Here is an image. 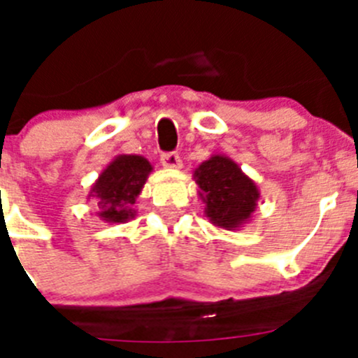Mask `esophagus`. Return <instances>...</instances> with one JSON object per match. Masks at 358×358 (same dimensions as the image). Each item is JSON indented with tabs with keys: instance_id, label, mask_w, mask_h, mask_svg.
I'll return each mask as SVG.
<instances>
[{
	"instance_id": "esophagus-1",
	"label": "esophagus",
	"mask_w": 358,
	"mask_h": 358,
	"mask_svg": "<svg viewBox=\"0 0 358 358\" xmlns=\"http://www.w3.org/2000/svg\"><path fill=\"white\" fill-rule=\"evenodd\" d=\"M161 163H163L164 169H181V157L176 152H169V154H163L161 156Z\"/></svg>"
}]
</instances>
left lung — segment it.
Returning <instances> with one entry per match:
<instances>
[{"mask_svg":"<svg viewBox=\"0 0 358 358\" xmlns=\"http://www.w3.org/2000/svg\"><path fill=\"white\" fill-rule=\"evenodd\" d=\"M204 215L215 227L235 231L251 220L260 189L238 164L224 154H213L194 170Z\"/></svg>","mask_w":358,"mask_h":358,"instance_id":"left-lung-1","label":"left lung"}]
</instances>
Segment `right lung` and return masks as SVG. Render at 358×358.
<instances>
[{"label":"right lung","mask_w":358,"mask_h":358,"mask_svg":"<svg viewBox=\"0 0 358 358\" xmlns=\"http://www.w3.org/2000/svg\"><path fill=\"white\" fill-rule=\"evenodd\" d=\"M152 170L150 161L143 156H116L91 186L90 199H96V217L109 224H123L134 218L132 204L140 197Z\"/></svg>","instance_id":"right-lung-1"}]
</instances>
